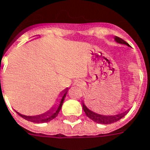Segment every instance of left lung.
Masks as SVG:
<instances>
[{"label": "left lung", "mask_w": 150, "mask_h": 150, "mask_svg": "<svg viewBox=\"0 0 150 150\" xmlns=\"http://www.w3.org/2000/svg\"><path fill=\"white\" fill-rule=\"evenodd\" d=\"M115 40L117 43H119V44H122V45H126L129 46V45L126 41H124L122 39L119 38L118 36H115ZM83 111L85 112L86 115L90 119H92L93 121L97 122V123H101V124H110V123H113V122H117V121H119V119H122V117H124L127 113V111H125L123 112V113L118 114V115H99V114H97L95 112L90 110L89 109H88V108L86 107V105H84L83 102Z\"/></svg>", "instance_id": "1"}]
</instances>
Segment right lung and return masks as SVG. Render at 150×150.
I'll list each match as a JSON object with an SVG mask.
<instances>
[{
    "instance_id": "obj_1",
    "label": "right lung",
    "mask_w": 150,
    "mask_h": 150,
    "mask_svg": "<svg viewBox=\"0 0 150 150\" xmlns=\"http://www.w3.org/2000/svg\"><path fill=\"white\" fill-rule=\"evenodd\" d=\"M67 92L68 88H66L65 90H63L61 93V97H62V99H61L59 105H54V106L51 108L50 110H48V111L44 113V114H41V115H35V116H27V115H21L20 113H18V112L17 111L16 113L19 116H21L22 118H23L24 119H26L28 121H30V122H35V123H42V122H50L52 119H55L57 116V115H58V113L61 110L62 105L63 104V101H64V99L65 97H66V95H67Z\"/></svg>"
}]
</instances>
